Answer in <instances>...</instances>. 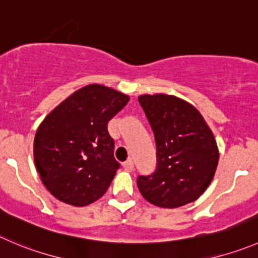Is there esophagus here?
Masks as SVG:
<instances>
[{
	"label": "esophagus",
	"mask_w": 258,
	"mask_h": 258,
	"mask_svg": "<svg viewBox=\"0 0 258 258\" xmlns=\"http://www.w3.org/2000/svg\"><path fill=\"white\" fill-rule=\"evenodd\" d=\"M122 167H124V170L127 171V172H132V171H133V168H134L133 161H132V159H129V161L124 162V163H122Z\"/></svg>",
	"instance_id": "esophagus-1"
}]
</instances>
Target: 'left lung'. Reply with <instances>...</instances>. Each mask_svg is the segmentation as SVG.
I'll list each match as a JSON object with an SVG mask.
<instances>
[{
	"instance_id": "1",
	"label": "left lung",
	"mask_w": 258,
	"mask_h": 258,
	"mask_svg": "<svg viewBox=\"0 0 258 258\" xmlns=\"http://www.w3.org/2000/svg\"><path fill=\"white\" fill-rule=\"evenodd\" d=\"M157 146L156 172L139 176L148 203L173 208L192 203L207 190L217 171L219 149L212 129L190 102L173 95H141Z\"/></svg>"
}]
</instances>
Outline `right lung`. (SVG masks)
Segmentation results:
<instances>
[{
    "instance_id": "add662e5",
    "label": "right lung",
    "mask_w": 258,
    "mask_h": 258,
    "mask_svg": "<svg viewBox=\"0 0 258 258\" xmlns=\"http://www.w3.org/2000/svg\"><path fill=\"white\" fill-rule=\"evenodd\" d=\"M127 101L120 91L91 83L44 117L34 138V162L54 198L86 207L106 192L119 170L107 122Z\"/></svg>"
}]
</instances>
